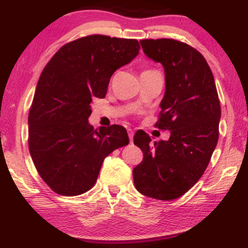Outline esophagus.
<instances>
[{"instance_id": "34e87169", "label": "esophagus", "mask_w": 248, "mask_h": 248, "mask_svg": "<svg viewBox=\"0 0 248 248\" xmlns=\"http://www.w3.org/2000/svg\"><path fill=\"white\" fill-rule=\"evenodd\" d=\"M133 135H134L133 131L128 130V138H130V142H131V143H132V142H133Z\"/></svg>"}]
</instances>
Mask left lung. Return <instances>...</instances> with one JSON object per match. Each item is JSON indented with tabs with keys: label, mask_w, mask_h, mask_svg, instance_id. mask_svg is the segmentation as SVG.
I'll use <instances>...</instances> for the list:
<instances>
[{
	"label": "left lung",
	"mask_w": 248,
	"mask_h": 248,
	"mask_svg": "<svg viewBox=\"0 0 248 248\" xmlns=\"http://www.w3.org/2000/svg\"><path fill=\"white\" fill-rule=\"evenodd\" d=\"M143 52L165 69L166 91L155 126L170 131L151 144L143 131L134 144L143 160L133 169L135 188L162 201L184 195L201 178L219 139L221 108L212 71L201 53L175 39L140 40Z\"/></svg>",
	"instance_id": "1"
}]
</instances>
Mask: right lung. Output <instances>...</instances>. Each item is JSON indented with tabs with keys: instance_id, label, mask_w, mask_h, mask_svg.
I'll return each mask as SVG.
<instances>
[{
	"instance_id": "add662e5",
	"label": "right lung",
	"mask_w": 248,
	"mask_h": 248,
	"mask_svg": "<svg viewBox=\"0 0 248 248\" xmlns=\"http://www.w3.org/2000/svg\"><path fill=\"white\" fill-rule=\"evenodd\" d=\"M137 39L90 35L61 47L44 67L29 110L33 165L54 192L76 196L96 184L104 159L128 144L125 127L91 126L90 104L139 54Z\"/></svg>"
}]
</instances>
